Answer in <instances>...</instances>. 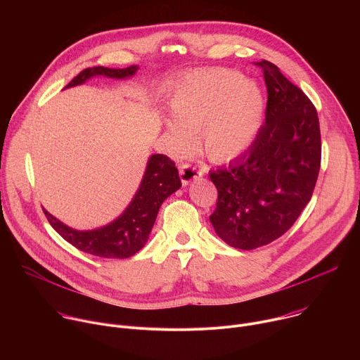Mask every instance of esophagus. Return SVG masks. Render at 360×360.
Instances as JSON below:
<instances>
[{
	"label": "esophagus",
	"mask_w": 360,
	"mask_h": 360,
	"mask_svg": "<svg viewBox=\"0 0 360 360\" xmlns=\"http://www.w3.org/2000/svg\"><path fill=\"white\" fill-rule=\"evenodd\" d=\"M181 181L184 185H188L189 182H192L193 179L196 178H200L203 175V169L202 168H198V167H193V165H189V164H184L181 167Z\"/></svg>",
	"instance_id": "obj_1"
}]
</instances>
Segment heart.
Segmentation results:
<instances>
[{
	"label": "heart",
	"instance_id": "b5f03b06",
	"mask_svg": "<svg viewBox=\"0 0 360 360\" xmlns=\"http://www.w3.org/2000/svg\"><path fill=\"white\" fill-rule=\"evenodd\" d=\"M168 107L174 122H167V143L174 153L188 152L199 132L211 157L228 160L258 135L265 101L261 88L239 72L212 70L179 84Z\"/></svg>",
	"mask_w": 360,
	"mask_h": 360
}]
</instances>
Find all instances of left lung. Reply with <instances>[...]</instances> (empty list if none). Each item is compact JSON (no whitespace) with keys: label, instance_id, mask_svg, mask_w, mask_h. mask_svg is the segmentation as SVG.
<instances>
[{"label":"left lung","instance_id":"8db88e82","mask_svg":"<svg viewBox=\"0 0 360 360\" xmlns=\"http://www.w3.org/2000/svg\"><path fill=\"white\" fill-rule=\"evenodd\" d=\"M268 89L265 124L249 149L210 172L218 202L210 221L229 246L250 250L281 238L311 200L321 169L316 108L279 68L256 63Z\"/></svg>","mask_w":360,"mask_h":360}]
</instances>
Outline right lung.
Returning <instances> with one entry per match:
<instances>
[{"instance_id": "right-lung-1", "label": "right lung", "mask_w": 360, "mask_h": 360, "mask_svg": "<svg viewBox=\"0 0 360 360\" xmlns=\"http://www.w3.org/2000/svg\"><path fill=\"white\" fill-rule=\"evenodd\" d=\"M138 67L105 68L92 67L81 71L65 88L84 84L95 75L124 79L132 77ZM181 188L175 162L167 155L155 153L148 160L142 182L128 208L111 224L92 229L75 231L44 210L48 222L67 242L77 249L108 259H125L135 255L148 240L162 202Z\"/></svg>"}]
</instances>
